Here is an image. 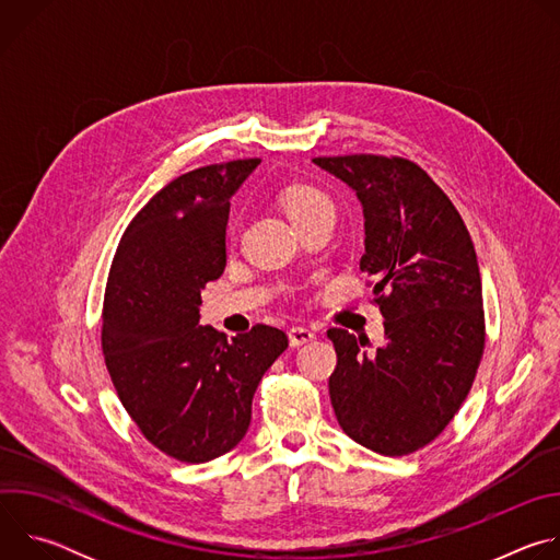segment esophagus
<instances>
[{"mask_svg": "<svg viewBox=\"0 0 560 560\" xmlns=\"http://www.w3.org/2000/svg\"><path fill=\"white\" fill-rule=\"evenodd\" d=\"M314 337H316V335H314L310 328H303V326H294V328H290V332H288L290 346H294V348L314 341Z\"/></svg>", "mask_w": 560, "mask_h": 560, "instance_id": "esophagus-1", "label": "esophagus"}]
</instances>
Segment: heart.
<instances>
[{"label": "heart", "mask_w": 560, "mask_h": 560, "mask_svg": "<svg viewBox=\"0 0 560 560\" xmlns=\"http://www.w3.org/2000/svg\"><path fill=\"white\" fill-rule=\"evenodd\" d=\"M281 206L290 214V219L303 228L318 217L335 214V203L326 190L312 184H292L281 192ZM234 228H230L232 234Z\"/></svg>", "instance_id": "b5f03b06"}]
</instances>
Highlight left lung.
I'll use <instances>...</instances> for the list:
<instances>
[{"label":"left lung","instance_id":"obj_1","mask_svg":"<svg viewBox=\"0 0 560 560\" xmlns=\"http://www.w3.org/2000/svg\"><path fill=\"white\" fill-rule=\"evenodd\" d=\"M357 190L361 270L385 318V343L330 328V401L343 432L383 456L432 443L454 419L486 348L481 272L469 232L432 177L406 156H316Z\"/></svg>","mask_w":560,"mask_h":560}]
</instances>
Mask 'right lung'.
Masks as SVG:
<instances>
[{
  "mask_svg": "<svg viewBox=\"0 0 560 560\" xmlns=\"http://www.w3.org/2000/svg\"><path fill=\"white\" fill-rule=\"evenodd\" d=\"M259 164L234 159L166 184L132 217L110 264V381L139 432L182 463L212 460L246 436L257 385L288 348L266 324L232 339L199 326L201 290L225 268L230 197Z\"/></svg>",
  "mask_w": 560,
  "mask_h": 560,
  "instance_id": "add662e5",
  "label": "right lung"
}]
</instances>
